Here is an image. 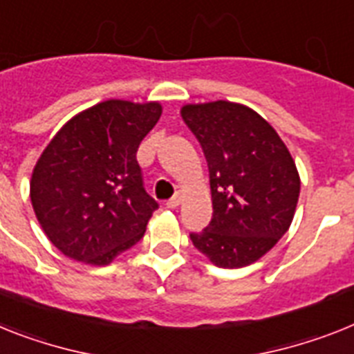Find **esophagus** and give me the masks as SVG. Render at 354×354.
I'll return each mask as SVG.
<instances>
[{
	"mask_svg": "<svg viewBox=\"0 0 354 354\" xmlns=\"http://www.w3.org/2000/svg\"><path fill=\"white\" fill-rule=\"evenodd\" d=\"M180 203H183V194H180V192H177V194H175L170 201H166V206L174 209V208H177Z\"/></svg>",
	"mask_w": 354,
	"mask_h": 354,
	"instance_id": "obj_1",
	"label": "esophagus"
}]
</instances>
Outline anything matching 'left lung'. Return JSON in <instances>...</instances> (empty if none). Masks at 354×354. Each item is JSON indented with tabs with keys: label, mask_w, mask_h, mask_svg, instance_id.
Returning <instances> with one entry per match:
<instances>
[{
	"label": "left lung",
	"mask_w": 354,
	"mask_h": 354,
	"mask_svg": "<svg viewBox=\"0 0 354 354\" xmlns=\"http://www.w3.org/2000/svg\"><path fill=\"white\" fill-rule=\"evenodd\" d=\"M183 121L204 151L213 217L189 239L218 268L259 261L291 226L300 177L270 122L244 104H186Z\"/></svg>",
	"instance_id": "obj_1"
}]
</instances>
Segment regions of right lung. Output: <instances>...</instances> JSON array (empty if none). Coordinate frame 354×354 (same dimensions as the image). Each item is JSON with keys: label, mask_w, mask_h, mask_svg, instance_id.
<instances>
[{"label": "right lung", "mask_w": 354, "mask_h": 354, "mask_svg": "<svg viewBox=\"0 0 354 354\" xmlns=\"http://www.w3.org/2000/svg\"><path fill=\"white\" fill-rule=\"evenodd\" d=\"M160 112L159 103L110 99L70 119L41 153L32 208L63 255L104 266L141 241L159 204L136 153Z\"/></svg>", "instance_id": "1"}]
</instances>
